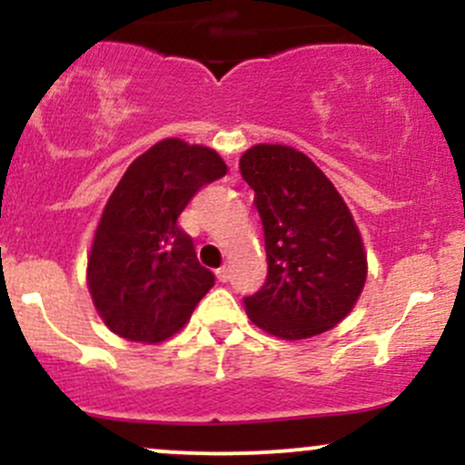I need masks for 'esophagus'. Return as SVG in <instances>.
<instances>
[{"label":"esophagus","mask_w":465,"mask_h":465,"mask_svg":"<svg viewBox=\"0 0 465 465\" xmlns=\"http://www.w3.org/2000/svg\"><path fill=\"white\" fill-rule=\"evenodd\" d=\"M215 276H218L220 283H227V281L232 279V272H229V267H227V265H223V267H220L218 272H215Z\"/></svg>","instance_id":"1"}]
</instances>
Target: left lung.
Here are the masks:
<instances>
[{
    "mask_svg": "<svg viewBox=\"0 0 465 465\" xmlns=\"http://www.w3.org/2000/svg\"><path fill=\"white\" fill-rule=\"evenodd\" d=\"M241 173L256 193L267 252V281L245 299L247 317L281 340L331 331L353 311L369 270L344 198L290 145H252Z\"/></svg>",
    "mask_w": 465,
    "mask_h": 465,
    "instance_id": "1",
    "label": "left lung"
}]
</instances>
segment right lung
<instances>
[{
    "label": "right lung",
    "mask_w": 465,
    "mask_h": 465,
    "mask_svg": "<svg viewBox=\"0 0 465 465\" xmlns=\"http://www.w3.org/2000/svg\"><path fill=\"white\" fill-rule=\"evenodd\" d=\"M227 173L213 148L162 139L139 154L112 191L87 256V288L114 335L154 344L175 335L213 274L177 224L209 182Z\"/></svg>",
    "instance_id": "add662e5"
}]
</instances>
